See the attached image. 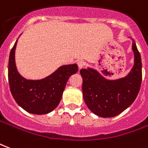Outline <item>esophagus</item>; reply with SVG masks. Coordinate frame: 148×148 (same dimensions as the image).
Masks as SVG:
<instances>
[{
    "label": "esophagus",
    "instance_id": "esophagus-1",
    "mask_svg": "<svg viewBox=\"0 0 148 148\" xmlns=\"http://www.w3.org/2000/svg\"><path fill=\"white\" fill-rule=\"evenodd\" d=\"M77 65H78L79 69H81L84 67V62L83 60H78L77 61Z\"/></svg>",
    "mask_w": 148,
    "mask_h": 148
}]
</instances>
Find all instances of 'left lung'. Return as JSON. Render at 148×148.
Segmentation results:
<instances>
[{"mask_svg":"<svg viewBox=\"0 0 148 148\" xmlns=\"http://www.w3.org/2000/svg\"><path fill=\"white\" fill-rule=\"evenodd\" d=\"M134 65L124 77L108 79L92 68L82 69L84 99L89 110L103 118L119 115L132 104L142 82L141 56L132 39Z\"/></svg>","mask_w":148,"mask_h":148,"instance_id":"8db88e82","label":"left lung"}]
</instances>
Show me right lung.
Instances as JSON below:
<instances>
[{"mask_svg": "<svg viewBox=\"0 0 148 148\" xmlns=\"http://www.w3.org/2000/svg\"><path fill=\"white\" fill-rule=\"evenodd\" d=\"M11 49L9 59V84L15 101L26 112L36 115L51 112L58 106L69 77L78 72L76 64L59 67L45 78L28 79L16 69L15 51L17 44Z\"/></svg>", "mask_w": 148, "mask_h": 148, "instance_id": "right-lung-1", "label": "right lung"}]
</instances>
